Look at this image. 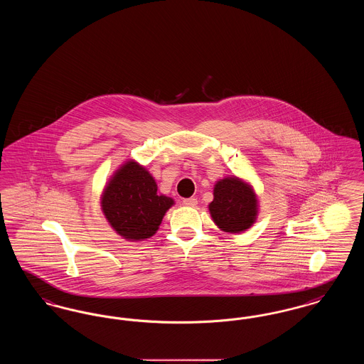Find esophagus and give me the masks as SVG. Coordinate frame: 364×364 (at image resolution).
<instances>
[{
  "instance_id": "esophagus-1",
  "label": "esophagus",
  "mask_w": 364,
  "mask_h": 364,
  "mask_svg": "<svg viewBox=\"0 0 364 364\" xmlns=\"http://www.w3.org/2000/svg\"><path fill=\"white\" fill-rule=\"evenodd\" d=\"M183 203H184V206H187V208H196L198 200H196L195 198H187V199L183 200Z\"/></svg>"
}]
</instances>
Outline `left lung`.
Masks as SVG:
<instances>
[{
	"label": "left lung",
	"instance_id": "8db88e82",
	"mask_svg": "<svg viewBox=\"0 0 364 364\" xmlns=\"http://www.w3.org/2000/svg\"><path fill=\"white\" fill-rule=\"evenodd\" d=\"M214 199L208 205L213 221L228 233L251 228L258 215V199L252 187L233 176L215 183Z\"/></svg>",
	"mask_w": 364,
	"mask_h": 364
}]
</instances>
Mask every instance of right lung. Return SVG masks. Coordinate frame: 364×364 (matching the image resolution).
Wrapping results in <instances>:
<instances>
[{"mask_svg":"<svg viewBox=\"0 0 364 364\" xmlns=\"http://www.w3.org/2000/svg\"><path fill=\"white\" fill-rule=\"evenodd\" d=\"M156 180L135 161L122 165L101 196V208L110 226L127 240L140 242L156 235L174 200L156 192Z\"/></svg>","mask_w":364,"mask_h":364,"instance_id":"1","label":"right lung"}]
</instances>
